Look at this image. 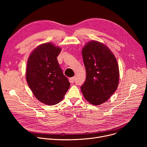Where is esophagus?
I'll return each instance as SVG.
<instances>
[{"label": "esophagus", "mask_w": 147, "mask_h": 147, "mask_svg": "<svg viewBox=\"0 0 147 147\" xmlns=\"http://www.w3.org/2000/svg\"><path fill=\"white\" fill-rule=\"evenodd\" d=\"M75 80H76V78H75L74 77H71V78H69V81L71 83H74Z\"/></svg>", "instance_id": "1"}]
</instances>
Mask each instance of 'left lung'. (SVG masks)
<instances>
[{
    "label": "left lung",
    "instance_id": "left-lung-1",
    "mask_svg": "<svg viewBox=\"0 0 147 147\" xmlns=\"http://www.w3.org/2000/svg\"><path fill=\"white\" fill-rule=\"evenodd\" d=\"M86 78L81 92L90 103L99 105L116 90L119 80L117 61L111 51L99 42L87 43L82 51Z\"/></svg>",
    "mask_w": 147,
    "mask_h": 147
}]
</instances>
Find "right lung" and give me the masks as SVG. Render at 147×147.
Returning a JSON list of instances; mask_svg holds the SVG:
<instances>
[{"instance_id": "add662e5", "label": "right lung", "mask_w": 147, "mask_h": 147, "mask_svg": "<svg viewBox=\"0 0 147 147\" xmlns=\"http://www.w3.org/2000/svg\"><path fill=\"white\" fill-rule=\"evenodd\" d=\"M60 51V48L46 43L36 48L28 59V85L36 99L48 105L61 100L70 86L57 59Z\"/></svg>"}]
</instances>
